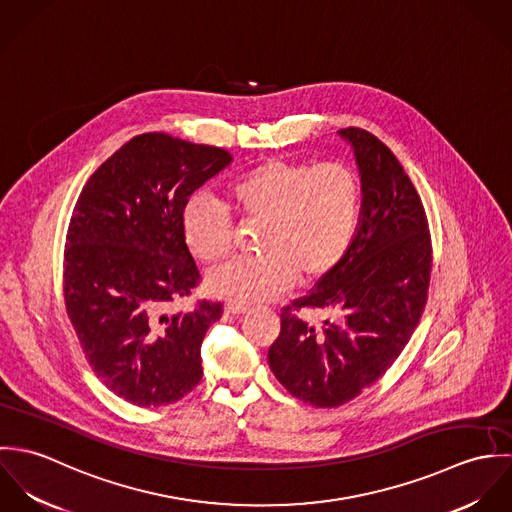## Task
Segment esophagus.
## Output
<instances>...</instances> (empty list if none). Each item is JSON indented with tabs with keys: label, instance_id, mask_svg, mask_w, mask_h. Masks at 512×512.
<instances>
[{
	"label": "esophagus",
	"instance_id": "esophagus-1",
	"mask_svg": "<svg viewBox=\"0 0 512 512\" xmlns=\"http://www.w3.org/2000/svg\"><path fill=\"white\" fill-rule=\"evenodd\" d=\"M246 305H240V303H226L224 305V313L228 315H240V313H246Z\"/></svg>",
	"mask_w": 512,
	"mask_h": 512
}]
</instances>
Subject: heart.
Returning <instances> with one entry per match:
<instances>
[{
  "label": "heart",
  "mask_w": 512,
  "mask_h": 512,
  "mask_svg": "<svg viewBox=\"0 0 512 512\" xmlns=\"http://www.w3.org/2000/svg\"><path fill=\"white\" fill-rule=\"evenodd\" d=\"M242 222H262L258 256L232 260L209 272L207 288L232 303L274 299L299 284L327 278L349 254L363 215V179L347 163L266 159L226 187ZM191 252L219 262L232 248L226 207L207 195L191 197L181 213Z\"/></svg>",
  "instance_id": "obj_1"
}]
</instances>
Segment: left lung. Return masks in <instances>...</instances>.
Segmentation results:
<instances>
[{"mask_svg":"<svg viewBox=\"0 0 512 512\" xmlns=\"http://www.w3.org/2000/svg\"><path fill=\"white\" fill-rule=\"evenodd\" d=\"M355 149L365 201L347 258L282 309L268 363L280 384L317 408L357 398L398 359L424 313L432 236L422 199L396 155L361 128L339 130ZM319 312L322 325L300 311Z\"/></svg>","mask_w":512,"mask_h":512,"instance_id":"8db88e82","label":"left lung"}]
</instances>
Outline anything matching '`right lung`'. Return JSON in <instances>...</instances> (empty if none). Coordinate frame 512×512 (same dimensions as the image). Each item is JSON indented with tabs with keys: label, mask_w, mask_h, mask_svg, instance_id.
Listing matches in <instances>:
<instances>
[{
	"label": "right lung",
	"mask_w": 512,
	"mask_h": 512,
	"mask_svg": "<svg viewBox=\"0 0 512 512\" xmlns=\"http://www.w3.org/2000/svg\"><path fill=\"white\" fill-rule=\"evenodd\" d=\"M232 155L161 132L132 138L86 181L67 232L63 292L94 374L122 400L157 408L203 376L220 301L167 313L201 282L181 228L189 197Z\"/></svg>",
	"instance_id": "1"
}]
</instances>
